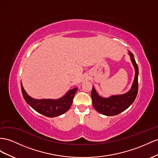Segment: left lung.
<instances>
[{
  "instance_id": "8db88e82",
  "label": "left lung",
  "mask_w": 158,
  "mask_h": 158,
  "mask_svg": "<svg viewBox=\"0 0 158 158\" xmlns=\"http://www.w3.org/2000/svg\"><path fill=\"white\" fill-rule=\"evenodd\" d=\"M128 54L135 70L134 79L129 91L122 94L104 98L100 96L94 87H92L91 96L94 108L98 112L105 116H116L123 112L131 105L137 96L138 90V66L135 62L133 54L129 51Z\"/></svg>"
}]
</instances>
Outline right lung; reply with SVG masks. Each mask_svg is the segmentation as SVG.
Listing matches in <instances>:
<instances>
[{"label": "right lung", "instance_id": "right-lung-1", "mask_svg": "<svg viewBox=\"0 0 158 158\" xmlns=\"http://www.w3.org/2000/svg\"><path fill=\"white\" fill-rule=\"evenodd\" d=\"M21 89L25 101L37 112L45 116L54 118L64 114L69 110L72 104L77 88L69 89L64 96L58 99H35L25 91L21 82Z\"/></svg>", "mask_w": 158, "mask_h": 158}]
</instances>
